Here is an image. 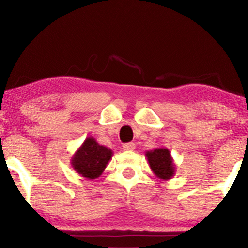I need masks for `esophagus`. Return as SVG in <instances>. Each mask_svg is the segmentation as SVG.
<instances>
[{
	"mask_svg": "<svg viewBox=\"0 0 248 248\" xmlns=\"http://www.w3.org/2000/svg\"><path fill=\"white\" fill-rule=\"evenodd\" d=\"M123 149L125 151H133L135 149V144L134 143H126L123 145Z\"/></svg>",
	"mask_w": 248,
	"mask_h": 248,
	"instance_id": "esophagus-1",
	"label": "esophagus"
}]
</instances>
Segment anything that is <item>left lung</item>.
Returning a JSON list of instances; mask_svg holds the SVG:
<instances>
[{
    "mask_svg": "<svg viewBox=\"0 0 248 248\" xmlns=\"http://www.w3.org/2000/svg\"><path fill=\"white\" fill-rule=\"evenodd\" d=\"M149 166L155 177L162 181H168L175 175L176 166L174 164L170 151L167 148H155L145 152Z\"/></svg>",
    "mask_w": 248,
    "mask_h": 248,
    "instance_id": "8db88e82",
    "label": "left lung"
}]
</instances>
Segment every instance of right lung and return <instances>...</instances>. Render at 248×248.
I'll use <instances>...</instances> for the list:
<instances>
[{"label":"right lung","mask_w":248,"mask_h":248,"mask_svg":"<svg viewBox=\"0 0 248 248\" xmlns=\"http://www.w3.org/2000/svg\"><path fill=\"white\" fill-rule=\"evenodd\" d=\"M113 157V151L100 145L93 137H88L74 152L71 165L78 174L88 179L98 178Z\"/></svg>","instance_id":"add662e5"}]
</instances>
